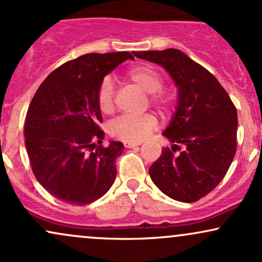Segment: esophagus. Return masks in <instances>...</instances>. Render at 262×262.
<instances>
[{"label": "esophagus", "mask_w": 262, "mask_h": 262, "mask_svg": "<svg viewBox=\"0 0 262 262\" xmlns=\"http://www.w3.org/2000/svg\"><path fill=\"white\" fill-rule=\"evenodd\" d=\"M140 141H125L124 143V146L125 148H134V146H138L140 145Z\"/></svg>", "instance_id": "esophagus-1"}]
</instances>
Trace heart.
I'll use <instances>...</instances> for the list:
<instances>
[{"instance_id": "obj_1", "label": "heart", "mask_w": 262, "mask_h": 262, "mask_svg": "<svg viewBox=\"0 0 262 262\" xmlns=\"http://www.w3.org/2000/svg\"><path fill=\"white\" fill-rule=\"evenodd\" d=\"M128 79L137 83L144 91L149 93L150 103L159 110L165 111L170 104V98L161 91L164 81L161 75L154 68L141 65L128 71ZM98 108L102 113H111L114 108V83L110 76H106L98 85L96 95ZM158 119L152 113L141 116H122L110 125V134L122 141H141L155 130Z\"/></svg>"}]
</instances>
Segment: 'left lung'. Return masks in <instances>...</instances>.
Instances as JSON below:
<instances>
[{"instance_id":"1","label":"left lung","mask_w":262,"mask_h":262,"mask_svg":"<svg viewBox=\"0 0 262 262\" xmlns=\"http://www.w3.org/2000/svg\"><path fill=\"white\" fill-rule=\"evenodd\" d=\"M133 54L166 69L179 87L176 113L164 132L173 146L162 149L150 166V177L172 200L196 202L217 187L233 161L236 108L218 80L181 50Z\"/></svg>"}]
</instances>
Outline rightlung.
<instances>
[{
  "mask_svg": "<svg viewBox=\"0 0 262 262\" xmlns=\"http://www.w3.org/2000/svg\"><path fill=\"white\" fill-rule=\"evenodd\" d=\"M127 59L134 58L119 52L70 60L41 82L29 104L25 137L32 171L62 202L86 206L113 185L123 144H101L104 133L96 95L102 79Z\"/></svg>",
  "mask_w": 262,
  "mask_h": 262,
  "instance_id": "1",
  "label": "right lung"
}]
</instances>
